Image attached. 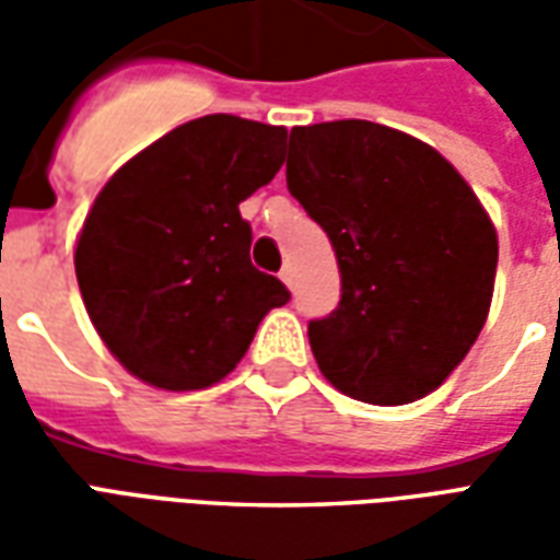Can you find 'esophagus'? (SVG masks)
<instances>
[{"mask_svg": "<svg viewBox=\"0 0 560 560\" xmlns=\"http://www.w3.org/2000/svg\"><path fill=\"white\" fill-rule=\"evenodd\" d=\"M279 279L284 281V284H288V288H293V269H291V267H284V269H281V272H279Z\"/></svg>", "mask_w": 560, "mask_h": 560, "instance_id": "esophagus-1", "label": "esophagus"}]
</instances>
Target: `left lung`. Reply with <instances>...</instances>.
Returning a JSON list of instances; mask_svg holds the SVG:
<instances>
[{"label":"left lung","mask_w":560,"mask_h":560,"mask_svg":"<svg viewBox=\"0 0 560 560\" xmlns=\"http://www.w3.org/2000/svg\"><path fill=\"white\" fill-rule=\"evenodd\" d=\"M288 188L339 260V308L308 324L317 369L369 405L429 396L492 305L498 233L474 188L434 147L365 119L293 128Z\"/></svg>","instance_id":"1"}]
</instances>
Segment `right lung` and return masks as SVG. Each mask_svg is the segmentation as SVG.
<instances>
[{
    "label": "right lung",
    "instance_id": "right-lung-1",
    "mask_svg": "<svg viewBox=\"0 0 560 560\" xmlns=\"http://www.w3.org/2000/svg\"><path fill=\"white\" fill-rule=\"evenodd\" d=\"M288 128L209 114L173 128L107 179L74 248L92 327L159 389L228 377L269 308L291 300L252 267L240 203L281 167Z\"/></svg>",
    "mask_w": 560,
    "mask_h": 560
}]
</instances>
